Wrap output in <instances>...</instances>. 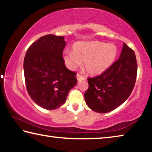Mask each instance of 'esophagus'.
<instances>
[{"label": "esophagus", "instance_id": "1", "mask_svg": "<svg viewBox=\"0 0 152 152\" xmlns=\"http://www.w3.org/2000/svg\"><path fill=\"white\" fill-rule=\"evenodd\" d=\"M76 78H77V80H80V79L84 78V77L83 76H82L80 74L78 73V74H77V75H76Z\"/></svg>", "mask_w": 152, "mask_h": 152}]
</instances>
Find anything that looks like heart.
Wrapping results in <instances>:
<instances>
[{"mask_svg": "<svg viewBox=\"0 0 152 152\" xmlns=\"http://www.w3.org/2000/svg\"><path fill=\"white\" fill-rule=\"evenodd\" d=\"M118 49L113 44L93 41L80 42L73 45L72 51H65L64 60L66 66L74 70L84 62V68L91 75H98L114 63Z\"/></svg>", "mask_w": 152, "mask_h": 152, "instance_id": "heart-1", "label": "heart"}]
</instances>
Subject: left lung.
<instances>
[{
    "instance_id": "left-lung-1",
    "label": "left lung",
    "mask_w": 152,
    "mask_h": 152,
    "mask_svg": "<svg viewBox=\"0 0 152 152\" xmlns=\"http://www.w3.org/2000/svg\"><path fill=\"white\" fill-rule=\"evenodd\" d=\"M137 63L134 51L125 43L119 60L96 77L88 78L84 93L90 109L99 113L111 111L128 99L134 88Z\"/></svg>"
}]
</instances>
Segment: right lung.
<instances>
[{"mask_svg":"<svg viewBox=\"0 0 152 152\" xmlns=\"http://www.w3.org/2000/svg\"><path fill=\"white\" fill-rule=\"evenodd\" d=\"M64 36L52 34L41 37L33 43L23 63L28 94L39 107L53 110L65 103L68 92L77 83L76 73L64 64Z\"/></svg>","mask_w":152,"mask_h":152,"instance_id":"1","label":"right lung"}]
</instances>
